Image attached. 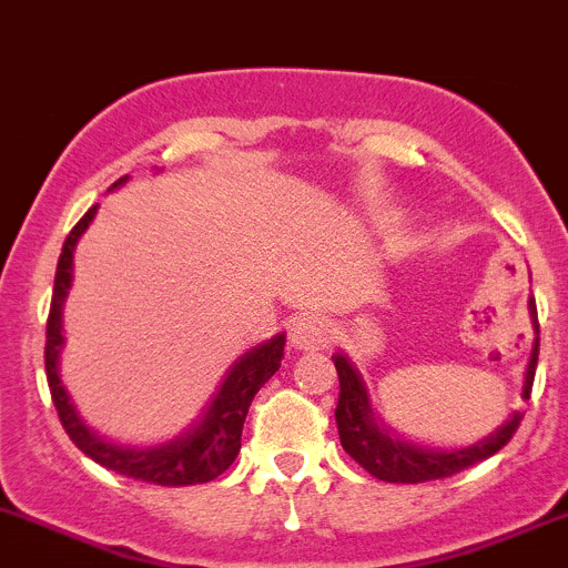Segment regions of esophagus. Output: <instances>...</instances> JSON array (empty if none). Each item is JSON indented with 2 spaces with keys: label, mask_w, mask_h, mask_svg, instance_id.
Returning <instances> with one entry per match:
<instances>
[{
  "label": "esophagus",
  "mask_w": 568,
  "mask_h": 568,
  "mask_svg": "<svg viewBox=\"0 0 568 568\" xmlns=\"http://www.w3.org/2000/svg\"><path fill=\"white\" fill-rule=\"evenodd\" d=\"M333 338V325L323 314H303L290 325V344L295 349H323Z\"/></svg>",
  "instance_id": "34e87169"
}]
</instances>
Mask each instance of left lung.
Instances as JSON below:
<instances>
[{
	"instance_id": "left-lung-1",
	"label": "left lung",
	"mask_w": 568,
	"mask_h": 568,
	"mask_svg": "<svg viewBox=\"0 0 568 568\" xmlns=\"http://www.w3.org/2000/svg\"><path fill=\"white\" fill-rule=\"evenodd\" d=\"M530 317H534L536 338L534 349H530L528 372H525L523 399H530V388H534L536 361H539V317H536V303H528ZM333 364L338 372V405H336V426L338 440H342L344 452L358 462L364 470H369L374 478L390 484H420L435 481V478H448L454 473L465 470V467L476 465V462L498 454L511 435L517 432L523 413L514 410L503 420L495 432H489L484 440L473 443L467 448H452V452H437V448L415 446V443L399 440L385 424H377L374 418L369 394L361 379V374L353 369L342 353L333 355Z\"/></svg>"
}]
</instances>
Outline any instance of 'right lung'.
<instances>
[{
  "label": "right lung",
  "instance_id": "obj_1",
  "mask_svg": "<svg viewBox=\"0 0 568 568\" xmlns=\"http://www.w3.org/2000/svg\"><path fill=\"white\" fill-rule=\"evenodd\" d=\"M125 180L128 178H120L111 189H120ZM95 210L98 204H92L65 237L60 262H57L49 323H45V377H49L51 399H54L62 426H65L68 437L75 443V448H81L87 457L95 459L98 465L109 467V470L120 473V476L161 484V487H191V484L213 481L235 462L237 452H241L243 420L248 415L256 390L282 366L286 336L278 333V336L267 338V342L256 344L248 353H243L230 366L224 383L219 385V390L207 402L202 415L174 440L150 448H128L98 437L79 418L65 385L60 379V353L62 344H65V336H62V306H65L70 282H73V251L79 237L84 235L87 226L95 219Z\"/></svg>",
  "mask_w": 568,
  "mask_h": 568
}]
</instances>
